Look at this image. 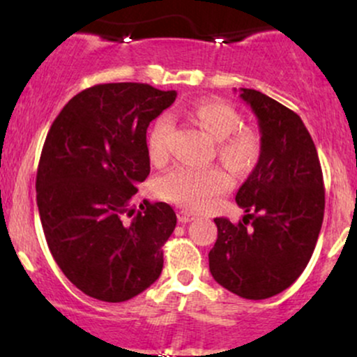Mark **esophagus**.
I'll list each match as a JSON object with an SVG mask.
<instances>
[{
	"mask_svg": "<svg viewBox=\"0 0 357 357\" xmlns=\"http://www.w3.org/2000/svg\"><path fill=\"white\" fill-rule=\"evenodd\" d=\"M195 218H196V215H195V213H191V211L181 210L178 213V220L181 221V223H188V221H192Z\"/></svg>",
	"mask_w": 357,
	"mask_h": 357,
	"instance_id": "esophagus-1",
	"label": "esophagus"
}]
</instances>
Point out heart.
<instances>
[{
	"mask_svg": "<svg viewBox=\"0 0 357 357\" xmlns=\"http://www.w3.org/2000/svg\"><path fill=\"white\" fill-rule=\"evenodd\" d=\"M204 132L216 141V154L231 173L245 174L252 171L260 158V139L253 130L238 129L241 119L231 105L220 100H199L188 112ZM171 124L166 117L158 119L147 137V153L153 162L165 161ZM230 186V178L221 167L178 166L155 183L162 199L188 208L202 210L215 196Z\"/></svg>",
	"mask_w": 357,
	"mask_h": 357,
	"instance_id": "obj_1",
	"label": "heart"
}]
</instances>
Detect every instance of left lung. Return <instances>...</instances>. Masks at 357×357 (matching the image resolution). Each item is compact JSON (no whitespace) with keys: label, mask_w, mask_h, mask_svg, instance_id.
<instances>
[{"label":"left lung","mask_w":357,"mask_h":357,"mask_svg":"<svg viewBox=\"0 0 357 357\" xmlns=\"http://www.w3.org/2000/svg\"><path fill=\"white\" fill-rule=\"evenodd\" d=\"M240 97L260 127V158L236 192L247 215L233 225L215 218L218 238L210 272L236 296L261 301L297 280L312 257L324 220V179L317 149L294 110L253 89Z\"/></svg>","instance_id":"left-lung-1"}]
</instances>
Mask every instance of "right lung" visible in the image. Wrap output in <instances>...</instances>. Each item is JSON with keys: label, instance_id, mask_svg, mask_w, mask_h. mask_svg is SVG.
Returning <instances> with one entry per match:
<instances>
[{"label": "right lung", "instance_id": "add662e5", "mask_svg": "<svg viewBox=\"0 0 357 357\" xmlns=\"http://www.w3.org/2000/svg\"><path fill=\"white\" fill-rule=\"evenodd\" d=\"M174 100V90L147 84L93 85L68 100L45 139L36 173L45 238L65 277L97 301H129L161 275L176 213L130 204L151 171L147 127Z\"/></svg>", "mask_w": 357, "mask_h": 357}]
</instances>
